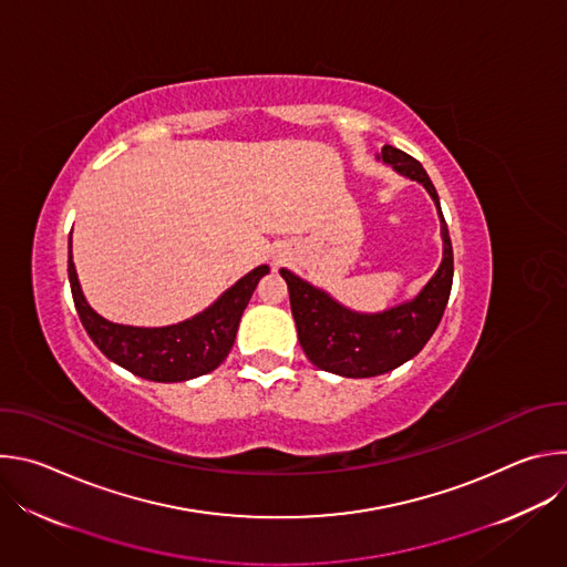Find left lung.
<instances>
[{"label":"left lung","instance_id":"8db88e82","mask_svg":"<svg viewBox=\"0 0 567 567\" xmlns=\"http://www.w3.org/2000/svg\"><path fill=\"white\" fill-rule=\"evenodd\" d=\"M379 161L401 177L426 188L435 202L442 233V262L422 291L390 309L363 313L354 311L328 291H322L289 269H280L289 287L291 313L298 341L307 359L320 368L350 379H365L390 372L411 361L429 343L446 309L453 285V247L442 215L440 197L420 161L392 145H383Z\"/></svg>","mask_w":567,"mask_h":567}]
</instances>
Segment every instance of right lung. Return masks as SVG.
<instances>
[{
    "label": "right lung",
    "mask_w": 567,
    "mask_h": 567,
    "mask_svg": "<svg viewBox=\"0 0 567 567\" xmlns=\"http://www.w3.org/2000/svg\"><path fill=\"white\" fill-rule=\"evenodd\" d=\"M66 271L80 322L99 350L136 377L158 383H175L208 374L228 357L239 318L245 313L260 278L269 274V267H256L228 287L210 307L166 328L121 326V322H112L96 313L80 289L71 256V239Z\"/></svg>",
    "instance_id": "obj_1"
}]
</instances>
